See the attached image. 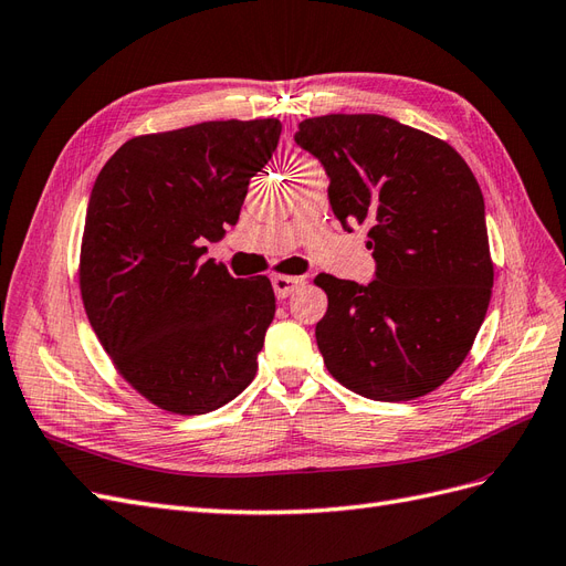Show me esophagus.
Returning <instances> with one entry per match:
<instances>
[{"instance_id":"esophagus-1","label":"esophagus","mask_w":566,"mask_h":566,"mask_svg":"<svg viewBox=\"0 0 566 566\" xmlns=\"http://www.w3.org/2000/svg\"><path fill=\"white\" fill-rule=\"evenodd\" d=\"M303 277H291V275H272V289H275L277 298H286L294 294V291L303 284Z\"/></svg>"}]
</instances>
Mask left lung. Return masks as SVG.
<instances>
[{"label": "left lung", "mask_w": 566, "mask_h": 566, "mask_svg": "<svg viewBox=\"0 0 566 566\" xmlns=\"http://www.w3.org/2000/svg\"><path fill=\"white\" fill-rule=\"evenodd\" d=\"M294 140L329 176L340 226H369L376 261L369 284L315 277L326 369L376 402L432 392L468 357L494 286L475 176L449 143L382 115L305 119Z\"/></svg>", "instance_id": "left-lung-1"}]
</instances>
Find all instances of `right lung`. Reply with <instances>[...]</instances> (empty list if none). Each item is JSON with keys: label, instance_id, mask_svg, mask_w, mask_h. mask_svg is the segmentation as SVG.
<instances>
[{"label": "right lung", "instance_id": "obj_1", "mask_svg": "<svg viewBox=\"0 0 566 566\" xmlns=\"http://www.w3.org/2000/svg\"><path fill=\"white\" fill-rule=\"evenodd\" d=\"M277 119L202 122L126 140L88 197L80 256L86 317L117 371L164 411L209 413L256 376L275 317L268 277L202 261L240 221Z\"/></svg>", "mask_w": 566, "mask_h": 566}]
</instances>
